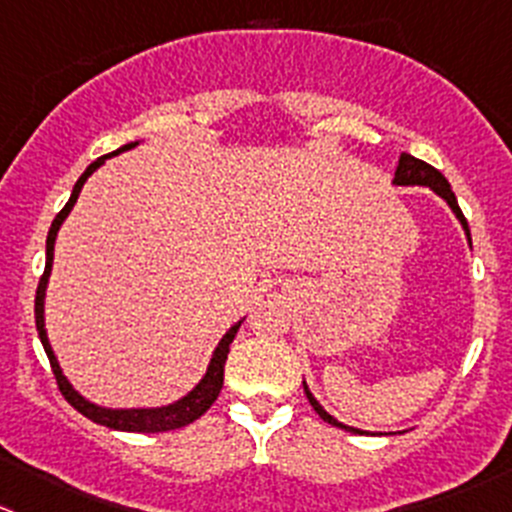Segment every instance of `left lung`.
I'll list each match as a JSON object with an SVG mask.
<instances>
[{"mask_svg": "<svg viewBox=\"0 0 512 512\" xmlns=\"http://www.w3.org/2000/svg\"><path fill=\"white\" fill-rule=\"evenodd\" d=\"M392 186H425V188H430L432 193H437V196H440L442 201H445L447 206H450V211L455 213V218H457V221H460L462 231H465V236H467V243H470V246H472L470 228H467V221H465V216H462L460 206H457V198H455V193H452L450 183H447V180H445V175H442L440 170H435V168H432V165H427L425 160H417L415 155H410V153H402V155H399L397 170H394V180H392ZM304 392H306V399H309V402H311V407H314V410H316V415H319L321 420H324V422H329V425H334V427H339V430L354 432V435H357V432H359V435H362V430H357V427H349V425H344V422H339L337 417H332V415H329V412H326L324 407H321L319 402H316V397H314V394H311V389L306 387V382H304ZM379 435H382V432H379Z\"/></svg>", "mask_w": 512, "mask_h": 512, "instance_id": "1", "label": "left lung"}]
</instances>
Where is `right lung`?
<instances>
[{"instance_id": "obj_1", "label": "right lung", "mask_w": 512, "mask_h": 512, "mask_svg": "<svg viewBox=\"0 0 512 512\" xmlns=\"http://www.w3.org/2000/svg\"><path fill=\"white\" fill-rule=\"evenodd\" d=\"M135 145H140V140L123 145V148H118L115 153L102 155V158H97L95 163L87 165V170L80 175V180L75 183V188H72V196H70V201H67V206L62 208V211L57 213L55 221H52L50 233H47L45 274H42L40 286H37V299H34V319H37L40 342H42V347H45L47 357H50L52 372H55L57 384H60V392L65 394V399L70 402L72 407H75L77 412H82L87 420L97 422V425L110 427V430L168 432V430H178V427H186V425H191V422H196L198 417H201L203 412L213 405V402H216L218 392H221V387H223V367H226L228 349H231V342H233V337H236L238 326L243 324V319L236 321V324H233L231 329L223 334L221 342H218V347L213 349L211 362H208L206 374L201 377V382H198L188 394H183L180 399H175V402H170V405H163V407H102V405H95V402H90L87 397H82V394L72 387L70 379L65 377V372H62L60 362H57L55 352H52V344H50V339H47V329H45V296H47V284H50L52 261H55V241H57V233H60V226L65 223V218L70 216L72 208H75L82 186H85V180L90 178V175L95 173V170L100 168L107 158L125 153V150L135 148Z\"/></svg>"}]
</instances>
